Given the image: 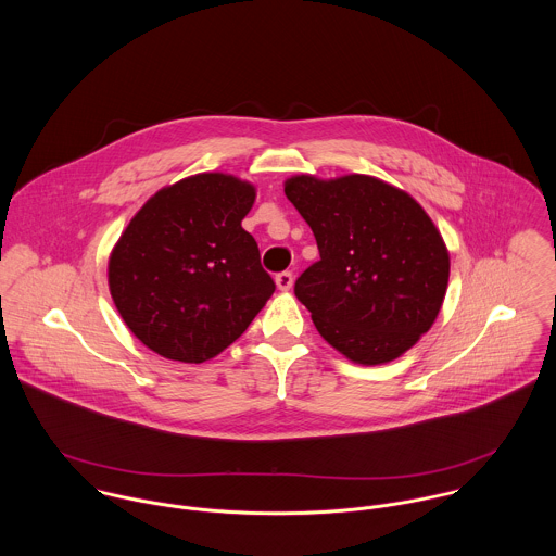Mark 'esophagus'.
I'll return each instance as SVG.
<instances>
[{"mask_svg":"<svg viewBox=\"0 0 556 556\" xmlns=\"http://www.w3.org/2000/svg\"><path fill=\"white\" fill-rule=\"evenodd\" d=\"M276 287H278L280 291H289V289L293 287V274H291V271H280V274L276 276Z\"/></svg>","mask_w":556,"mask_h":556,"instance_id":"34e87169","label":"esophagus"}]
</instances>
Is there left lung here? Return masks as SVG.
<instances>
[{"mask_svg": "<svg viewBox=\"0 0 556 556\" xmlns=\"http://www.w3.org/2000/svg\"><path fill=\"white\" fill-rule=\"evenodd\" d=\"M285 194L317 239L320 258L295 295L318 333L362 366L406 353L439 317L450 280L447 245L424 207L359 173L293 175Z\"/></svg>", "mask_w": 556, "mask_h": 556, "instance_id": "8db88e82", "label": "left lung"}]
</instances>
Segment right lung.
Returning a JSON list of instances; mask_svg holds the SVG:
<instances>
[{"instance_id":"1","label":"right lung","mask_w":556,"mask_h":556,"mask_svg":"<svg viewBox=\"0 0 556 556\" xmlns=\"http://www.w3.org/2000/svg\"><path fill=\"white\" fill-rule=\"evenodd\" d=\"M256 188L199 173L159 190L109 256V291L128 329L154 353L201 364L248 329L276 285L241 229Z\"/></svg>"}]
</instances>
